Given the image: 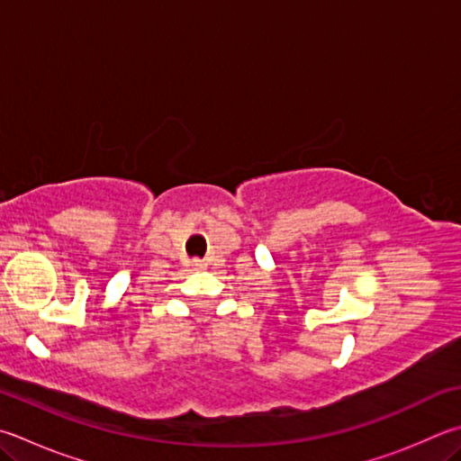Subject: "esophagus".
<instances>
[{
	"mask_svg": "<svg viewBox=\"0 0 461 461\" xmlns=\"http://www.w3.org/2000/svg\"><path fill=\"white\" fill-rule=\"evenodd\" d=\"M191 266L197 267V270H202V267H203V262H202V259H194V262H191Z\"/></svg>",
	"mask_w": 461,
	"mask_h": 461,
	"instance_id": "34e87169",
	"label": "esophagus"
}]
</instances>
